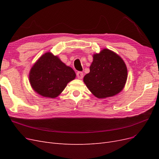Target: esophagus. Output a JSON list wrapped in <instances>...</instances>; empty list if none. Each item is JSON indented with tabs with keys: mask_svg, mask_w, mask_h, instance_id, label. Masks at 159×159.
<instances>
[{
	"mask_svg": "<svg viewBox=\"0 0 159 159\" xmlns=\"http://www.w3.org/2000/svg\"><path fill=\"white\" fill-rule=\"evenodd\" d=\"M76 75H77V77H78V79H82L83 77H84L83 72H81V71H78V72H77Z\"/></svg>",
	"mask_w": 159,
	"mask_h": 159,
	"instance_id": "obj_1",
	"label": "esophagus"
}]
</instances>
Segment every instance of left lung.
<instances>
[{
    "mask_svg": "<svg viewBox=\"0 0 159 159\" xmlns=\"http://www.w3.org/2000/svg\"><path fill=\"white\" fill-rule=\"evenodd\" d=\"M89 70L84 82L96 98L113 97L124 88L127 79V66L114 52L105 48L93 54Z\"/></svg>",
    "mask_w": 159,
    "mask_h": 159,
    "instance_id": "left-lung-1",
    "label": "left lung"
}]
</instances>
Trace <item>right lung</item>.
<instances>
[{"instance_id": "add662e5", "label": "right lung", "mask_w": 159, "mask_h": 159, "mask_svg": "<svg viewBox=\"0 0 159 159\" xmlns=\"http://www.w3.org/2000/svg\"><path fill=\"white\" fill-rule=\"evenodd\" d=\"M74 70L67 66L51 52L43 54L34 64L29 73L32 89L45 98L57 97L70 81L75 78Z\"/></svg>"}]
</instances>
